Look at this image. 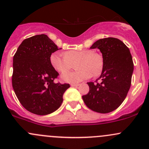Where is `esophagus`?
Returning <instances> with one entry per match:
<instances>
[{"instance_id": "esophagus-1", "label": "esophagus", "mask_w": 149, "mask_h": 149, "mask_svg": "<svg viewBox=\"0 0 149 149\" xmlns=\"http://www.w3.org/2000/svg\"><path fill=\"white\" fill-rule=\"evenodd\" d=\"M79 84H72V85H71L72 87H78V86H79Z\"/></svg>"}]
</instances>
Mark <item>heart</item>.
<instances>
[{"mask_svg": "<svg viewBox=\"0 0 149 149\" xmlns=\"http://www.w3.org/2000/svg\"><path fill=\"white\" fill-rule=\"evenodd\" d=\"M50 63L56 71L64 73L72 68L73 64L76 71L67 72L62 75V79L66 82L77 83L92 76H97L102 69V59L100 55L93 51L70 50L62 54L56 52L50 56Z\"/></svg>", "mask_w": 149, "mask_h": 149, "instance_id": "1", "label": "heart"}]
</instances>
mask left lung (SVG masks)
<instances>
[{
    "instance_id": "1",
    "label": "left lung",
    "mask_w": 149,
    "mask_h": 149,
    "mask_svg": "<svg viewBox=\"0 0 149 149\" xmlns=\"http://www.w3.org/2000/svg\"><path fill=\"white\" fill-rule=\"evenodd\" d=\"M100 49L102 55L100 82H87L89 93L82 96L92 110L108 113L117 109L126 97L131 85L133 62L129 49L120 39L105 38L97 40L90 49Z\"/></svg>"
}]
</instances>
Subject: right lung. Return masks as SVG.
<instances>
[{
    "label": "right lung",
    "mask_w": 149,
    "mask_h": 149,
    "mask_svg": "<svg viewBox=\"0 0 149 149\" xmlns=\"http://www.w3.org/2000/svg\"><path fill=\"white\" fill-rule=\"evenodd\" d=\"M59 49L47 35H36L24 39L13 56V90L31 113L44 116L56 111L70 87L54 82L59 73L50 63V56Z\"/></svg>",
    "instance_id": "1"
}]
</instances>
